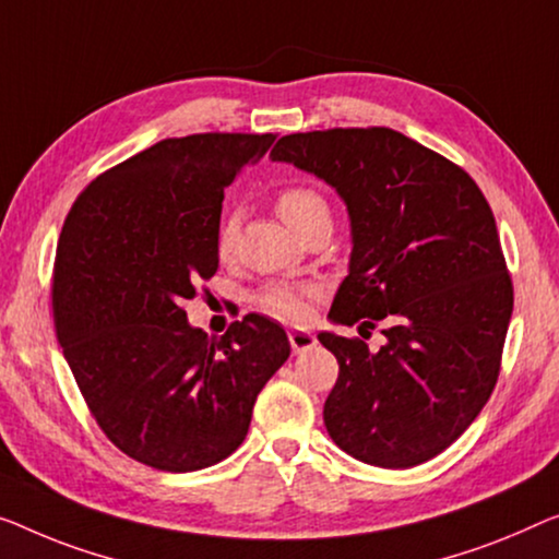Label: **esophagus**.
<instances>
[{
    "label": "esophagus",
    "mask_w": 559,
    "mask_h": 559,
    "mask_svg": "<svg viewBox=\"0 0 559 559\" xmlns=\"http://www.w3.org/2000/svg\"><path fill=\"white\" fill-rule=\"evenodd\" d=\"M288 341H290V348H294V354L308 352V348L316 346V336L311 331H288Z\"/></svg>",
    "instance_id": "34e87169"
}]
</instances>
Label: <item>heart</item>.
Wrapping results in <instances>:
<instances>
[{
	"label": "heart",
	"mask_w": 559,
	"mask_h": 559,
	"mask_svg": "<svg viewBox=\"0 0 559 559\" xmlns=\"http://www.w3.org/2000/svg\"><path fill=\"white\" fill-rule=\"evenodd\" d=\"M276 211L296 233L306 228L319 215H329V203L319 190L311 186H288L276 195ZM238 236V215L228 213L218 228L215 248L221 258H230ZM319 294V288L306 283H269L258 290L255 301L265 313L281 321H301L308 313V301Z\"/></svg>",
	"instance_id": "obj_1"
}]
</instances>
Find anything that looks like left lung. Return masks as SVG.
<instances>
[{"label":"left lung","mask_w":559,"mask_h":559,"mask_svg":"<svg viewBox=\"0 0 559 559\" xmlns=\"http://www.w3.org/2000/svg\"><path fill=\"white\" fill-rule=\"evenodd\" d=\"M271 157L344 198L354 248L329 319L386 336L369 352L319 333L338 361L329 437L384 469L431 460L477 419L502 366L514 294L492 207L460 165L389 128L294 132Z\"/></svg>","instance_id":"8db88e82"}]
</instances>
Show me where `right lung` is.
Wrapping results in <instances>:
<instances>
[{
	"instance_id": "add662e5",
	"label": "right lung",
	"mask_w": 559,
	"mask_h": 559,
	"mask_svg": "<svg viewBox=\"0 0 559 559\" xmlns=\"http://www.w3.org/2000/svg\"><path fill=\"white\" fill-rule=\"evenodd\" d=\"M276 135L168 138L74 200L52 276L55 331L99 429L163 472L218 464L243 444L255 396L288 359L286 331L248 313L221 341L182 304L218 271L223 190Z\"/></svg>"
}]
</instances>
